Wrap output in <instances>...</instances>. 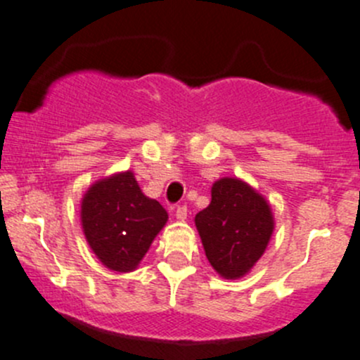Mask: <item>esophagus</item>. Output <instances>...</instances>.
Instances as JSON below:
<instances>
[{"mask_svg": "<svg viewBox=\"0 0 360 360\" xmlns=\"http://www.w3.org/2000/svg\"><path fill=\"white\" fill-rule=\"evenodd\" d=\"M176 217L179 221H184L188 217V207L186 205H179L176 209Z\"/></svg>", "mask_w": 360, "mask_h": 360, "instance_id": "esophagus-1", "label": "esophagus"}]
</instances>
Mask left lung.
Wrapping results in <instances>:
<instances>
[{
    "label": "left lung",
    "mask_w": 360,
    "mask_h": 360,
    "mask_svg": "<svg viewBox=\"0 0 360 360\" xmlns=\"http://www.w3.org/2000/svg\"><path fill=\"white\" fill-rule=\"evenodd\" d=\"M209 207L195 216L209 263L223 278L249 274L274 233V214L266 200L237 177L212 184Z\"/></svg>",
    "instance_id": "1"
}]
</instances>
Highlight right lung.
<instances>
[{
    "label": "right lung",
    "mask_w": 360,
    "mask_h": 360,
    "mask_svg": "<svg viewBox=\"0 0 360 360\" xmlns=\"http://www.w3.org/2000/svg\"><path fill=\"white\" fill-rule=\"evenodd\" d=\"M167 219V210L141 191L130 170L94 183L82 200L86 242L112 271L136 270Z\"/></svg>",
    "instance_id": "obj_1"
}]
</instances>
